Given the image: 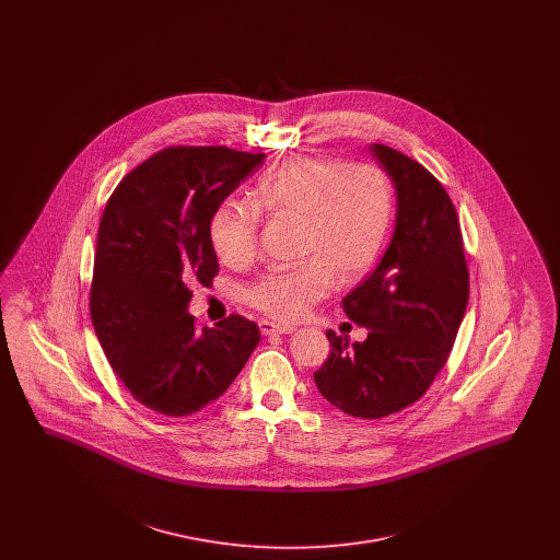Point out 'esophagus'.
<instances>
[{"instance_id": "1", "label": "esophagus", "mask_w": 560, "mask_h": 560, "mask_svg": "<svg viewBox=\"0 0 560 560\" xmlns=\"http://www.w3.org/2000/svg\"><path fill=\"white\" fill-rule=\"evenodd\" d=\"M260 331L262 336H285V334H293L295 327L293 325H279L272 320H260Z\"/></svg>"}]
</instances>
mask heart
Returning <instances> with one entry per match:
<instances>
[{
  "mask_svg": "<svg viewBox=\"0 0 560 560\" xmlns=\"http://www.w3.org/2000/svg\"><path fill=\"white\" fill-rule=\"evenodd\" d=\"M254 208L268 218L300 222L302 267L272 270L247 292L254 308L275 320H300L334 290L357 283L380 256L393 220V187L380 167L302 158L267 174ZM215 256L247 267L256 256L258 215L249 206L222 203L210 220Z\"/></svg>",
  "mask_w": 560,
  "mask_h": 560,
  "instance_id": "obj_1",
  "label": "heart"
}]
</instances>
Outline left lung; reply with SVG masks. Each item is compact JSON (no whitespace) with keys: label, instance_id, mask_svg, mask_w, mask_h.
Masks as SVG:
<instances>
[{"label":"left lung","instance_id":"1","mask_svg":"<svg viewBox=\"0 0 560 560\" xmlns=\"http://www.w3.org/2000/svg\"><path fill=\"white\" fill-rule=\"evenodd\" d=\"M370 153L395 185V231L380 265L342 300L368 338L348 345L327 329L331 352L315 384L348 416L375 420L416 402L443 370L468 304V268L443 185L390 147L370 144Z\"/></svg>","mask_w":560,"mask_h":560}]
</instances>
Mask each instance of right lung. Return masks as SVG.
<instances>
[{
    "mask_svg": "<svg viewBox=\"0 0 560 560\" xmlns=\"http://www.w3.org/2000/svg\"><path fill=\"white\" fill-rule=\"evenodd\" d=\"M265 158L226 147L165 149L108 199L90 315L113 372L163 416H190L222 397L260 342L258 325L241 315L197 329L188 283L206 285L218 272L210 220Z\"/></svg>",
    "mask_w": 560,
    "mask_h": 560,
    "instance_id": "obj_1",
    "label": "right lung"
}]
</instances>
